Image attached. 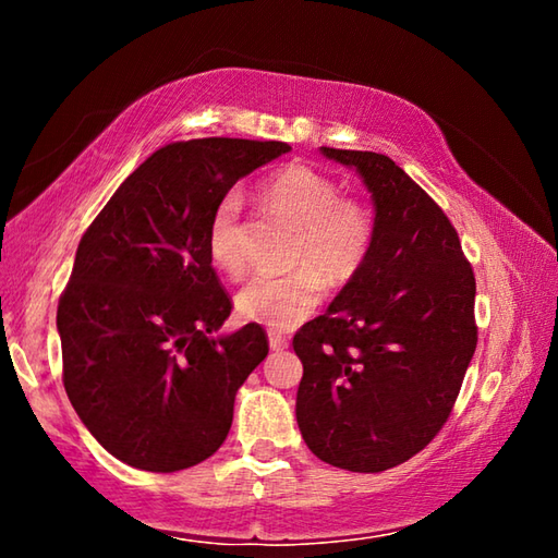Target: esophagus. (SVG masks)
Here are the masks:
<instances>
[{
    "mask_svg": "<svg viewBox=\"0 0 558 558\" xmlns=\"http://www.w3.org/2000/svg\"><path fill=\"white\" fill-rule=\"evenodd\" d=\"M268 339H270V349H272V352H282V349H288V339L282 337V335L270 332Z\"/></svg>",
    "mask_w": 558,
    "mask_h": 558,
    "instance_id": "34e87169",
    "label": "esophagus"
}]
</instances>
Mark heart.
I'll return each instance as SVG.
<instances>
[{
	"label": "heart",
	"instance_id": "obj_1",
	"mask_svg": "<svg viewBox=\"0 0 558 558\" xmlns=\"http://www.w3.org/2000/svg\"><path fill=\"white\" fill-rule=\"evenodd\" d=\"M260 196L300 226L290 266L298 270L260 272L239 292V313L272 329H292L323 302V275L332 286L352 280L364 268L376 239L372 206L342 196V186L319 169L292 162L260 184ZM241 194L226 192L206 223V248L214 266L241 276L248 266L241 226Z\"/></svg>",
	"mask_w": 558,
	"mask_h": 558
}]
</instances>
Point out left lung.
<instances>
[{"mask_svg": "<svg viewBox=\"0 0 558 558\" xmlns=\"http://www.w3.org/2000/svg\"><path fill=\"white\" fill-rule=\"evenodd\" d=\"M362 174L376 206L364 268L302 325L298 426L329 465L381 472L446 426L477 347L475 272L456 226L386 155L323 147Z\"/></svg>", "mask_w": 558, "mask_h": 558, "instance_id": "obj_1", "label": "left lung"}]
</instances>
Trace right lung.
<instances>
[{
	"label": "right lung",
	"mask_w": 558,
	"mask_h": 558,
	"mask_svg": "<svg viewBox=\"0 0 558 558\" xmlns=\"http://www.w3.org/2000/svg\"><path fill=\"white\" fill-rule=\"evenodd\" d=\"M286 153L276 140L165 145L83 233L56 313L63 386L93 438L132 468L177 472L214 456L235 391L268 356L256 323L211 337L233 302L206 223L241 177Z\"/></svg>",
	"instance_id": "obj_1"
}]
</instances>
